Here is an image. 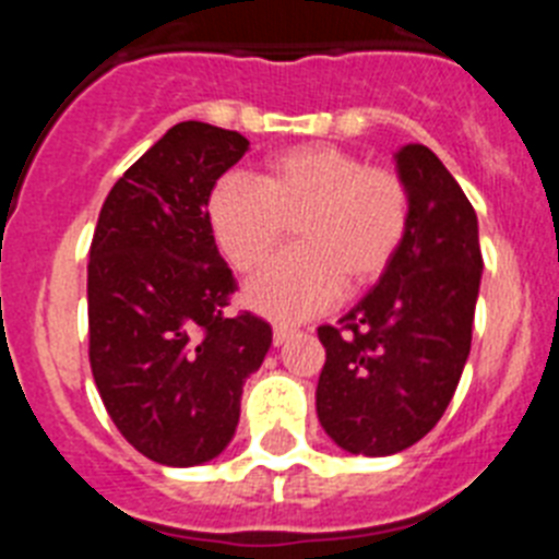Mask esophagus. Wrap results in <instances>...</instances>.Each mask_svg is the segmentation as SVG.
Wrapping results in <instances>:
<instances>
[{
  "mask_svg": "<svg viewBox=\"0 0 559 559\" xmlns=\"http://www.w3.org/2000/svg\"><path fill=\"white\" fill-rule=\"evenodd\" d=\"M290 335H294V328H288V324H274V347H283Z\"/></svg>",
  "mask_w": 559,
  "mask_h": 559,
  "instance_id": "obj_1",
  "label": "esophagus"
}]
</instances>
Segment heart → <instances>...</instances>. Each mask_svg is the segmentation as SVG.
Wrapping results in <instances>:
<instances>
[{"instance_id": "obj_1", "label": "heart", "mask_w": 559, "mask_h": 559, "mask_svg": "<svg viewBox=\"0 0 559 559\" xmlns=\"http://www.w3.org/2000/svg\"><path fill=\"white\" fill-rule=\"evenodd\" d=\"M212 235L237 271L260 269L296 224L299 249L276 257L246 285L257 313L299 322L347 290L386 274L408 229V190L397 173L369 167L335 145H302L265 165L260 181L226 173L212 187Z\"/></svg>"}]
</instances>
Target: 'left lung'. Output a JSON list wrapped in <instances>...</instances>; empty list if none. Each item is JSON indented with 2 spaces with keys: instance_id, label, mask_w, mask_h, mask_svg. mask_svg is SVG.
Returning <instances> with one entry per match:
<instances>
[{
  "instance_id": "obj_1",
  "label": "left lung",
  "mask_w": 559,
  "mask_h": 559,
  "mask_svg": "<svg viewBox=\"0 0 559 559\" xmlns=\"http://www.w3.org/2000/svg\"><path fill=\"white\" fill-rule=\"evenodd\" d=\"M408 190V229L386 274L338 324H322L316 414L355 456H392L445 414L471 355L481 285L478 221L437 153H394Z\"/></svg>"
}]
</instances>
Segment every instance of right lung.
I'll return each mask as SVG.
<instances>
[{
	"mask_svg": "<svg viewBox=\"0 0 559 559\" xmlns=\"http://www.w3.org/2000/svg\"><path fill=\"white\" fill-rule=\"evenodd\" d=\"M237 131L187 120L108 192L88 249V360L108 417L142 456L195 467L235 437L269 322L224 308L237 283L212 237L210 192L243 159Z\"/></svg>",
	"mask_w": 559,
	"mask_h": 559,
	"instance_id": "add662e5",
	"label": "right lung"
}]
</instances>
